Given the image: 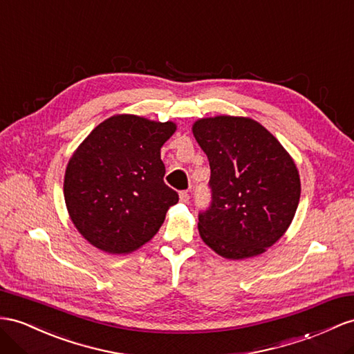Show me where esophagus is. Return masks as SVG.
Wrapping results in <instances>:
<instances>
[{"label":"esophagus","mask_w":354,"mask_h":354,"mask_svg":"<svg viewBox=\"0 0 354 354\" xmlns=\"http://www.w3.org/2000/svg\"><path fill=\"white\" fill-rule=\"evenodd\" d=\"M179 201L183 202V203H188V201H189L188 192H180V193H179Z\"/></svg>","instance_id":"34e87169"}]
</instances>
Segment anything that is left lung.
<instances>
[{
	"label": "left lung",
	"instance_id": "left-lung-1",
	"mask_svg": "<svg viewBox=\"0 0 354 354\" xmlns=\"http://www.w3.org/2000/svg\"><path fill=\"white\" fill-rule=\"evenodd\" d=\"M193 134L211 167V205L198 214L203 242L232 260L261 254L296 214L301 179L295 161L250 118H205Z\"/></svg>",
	"mask_w": 354,
	"mask_h": 354
}]
</instances>
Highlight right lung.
Instances as JSON below:
<instances>
[{"mask_svg":"<svg viewBox=\"0 0 354 354\" xmlns=\"http://www.w3.org/2000/svg\"><path fill=\"white\" fill-rule=\"evenodd\" d=\"M174 122L136 115L103 121L70 158L64 198L70 218L94 247L125 254L153 238L179 196L165 184L160 149Z\"/></svg>","mask_w":354,"mask_h":354,"instance_id":"1","label":"right lung"}]
</instances>
